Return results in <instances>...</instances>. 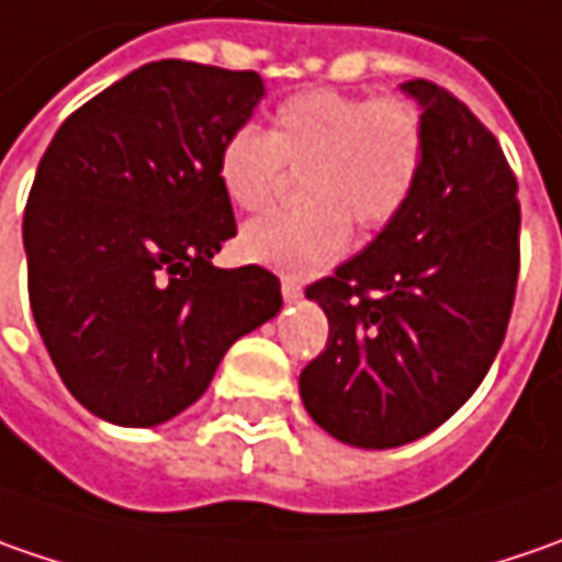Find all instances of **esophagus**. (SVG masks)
Listing matches in <instances>:
<instances>
[{"instance_id":"1","label":"esophagus","mask_w":562,"mask_h":562,"mask_svg":"<svg viewBox=\"0 0 562 562\" xmlns=\"http://www.w3.org/2000/svg\"><path fill=\"white\" fill-rule=\"evenodd\" d=\"M281 293H284L288 303H296V300L303 296V288H300L296 281H281Z\"/></svg>"}]
</instances>
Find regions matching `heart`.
<instances>
[{"label":"heart","instance_id":"heart-1","mask_svg":"<svg viewBox=\"0 0 562 562\" xmlns=\"http://www.w3.org/2000/svg\"><path fill=\"white\" fill-rule=\"evenodd\" d=\"M422 119L403 99H362L315 87L274 109L269 134L234 131L218 149V181L231 203L259 212L274 200L284 168L303 171V212L266 215L240 231L249 262L310 278L347 249L350 225L384 227L419 181Z\"/></svg>","mask_w":562,"mask_h":562}]
</instances>
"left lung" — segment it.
I'll return each mask as SVG.
<instances>
[{"label":"left lung","instance_id":"8db88e82","mask_svg":"<svg viewBox=\"0 0 562 562\" xmlns=\"http://www.w3.org/2000/svg\"><path fill=\"white\" fill-rule=\"evenodd\" d=\"M400 90L422 112L419 181L369 247L306 288L328 344L300 397L318 428L362 450L416 441L472 397L519 274L516 178L494 134L428 80Z\"/></svg>","mask_w":562,"mask_h":562}]
</instances>
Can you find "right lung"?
I'll list each match as a JSON object with an SVG mask.
<instances>
[{
  "label": "right lung",
  "instance_id": "obj_1",
  "mask_svg": "<svg viewBox=\"0 0 562 562\" xmlns=\"http://www.w3.org/2000/svg\"><path fill=\"white\" fill-rule=\"evenodd\" d=\"M262 97L256 71L149 61L80 105L43 153L24 209L33 322L99 419H175L227 347L281 313L271 271L212 266L237 234L218 149Z\"/></svg>",
  "mask_w": 562,
  "mask_h": 562
}]
</instances>
